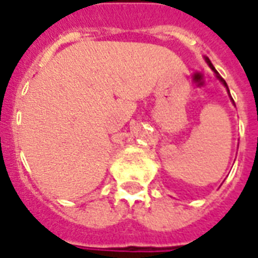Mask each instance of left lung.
Instances as JSON below:
<instances>
[{"label": "left lung", "mask_w": 258, "mask_h": 258, "mask_svg": "<svg viewBox=\"0 0 258 258\" xmlns=\"http://www.w3.org/2000/svg\"><path fill=\"white\" fill-rule=\"evenodd\" d=\"M207 63H209V66H210V67H211V69H213V70H214V71H215V69H214V66H213V64H211V61H210V60H209V59H207ZM215 74H217V77H218V78H219V81H221V82H222V83H223V85H225V86H226V89H227V85H226V82H225V81H223V79H222V78H221V77H219V75H218V73H217V71H215ZM227 91H229V89H227Z\"/></svg>", "instance_id": "8db88e82"}]
</instances>
